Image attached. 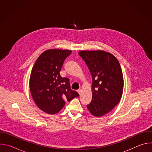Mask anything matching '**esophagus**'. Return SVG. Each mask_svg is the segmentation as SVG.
Segmentation results:
<instances>
[{
    "label": "esophagus",
    "mask_w": 152,
    "mask_h": 152,
    "mask_svg": "<svg viewBox=\"0 0 152 152\" xmlns=\"http://www.w3.org/2000/svg\"><path fill=\"white\" fill-rule=\"evenodd\" d=\"M77 92H78V93L80 95L81 93H82V90H81V89H79V90H77Z\"/></svg>",
    "instance_id": "esophagus-1"
}]
</instances>
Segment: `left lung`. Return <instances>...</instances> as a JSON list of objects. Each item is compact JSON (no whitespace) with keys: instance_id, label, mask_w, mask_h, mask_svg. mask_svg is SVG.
Here are the masks:
<instances>
[{"instance_id":"left-lung-1","label":"left lung","mask_w":152,"mask_h":152,"mask_svg":"<svg viewBox=\"0 0 152 152\" xmlns=\"http://www.w3.org/2000/svg\"><path fill=\"white\" fill-rule=\"evenodd\" d=\"M91 72L93 94L86 106L95 117L110 113L120 102L123 91V73L118 59L104 50H83L79 52Z\"/></svg>"}]
</instances>
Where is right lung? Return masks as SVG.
I'll use <instances>...</instances> for the list:
<instances>
[{"label":"right lung","mask_w":152,"mask_h":152,"mask_svg":"<svg viewBox=\"0 0 152 152\" xmlns=\"http://www.w3.org/2000/svg\"><path fill=\"white\" fill-rule=\"evenodd\" d=\"M70 50L52 49L43 52L37 59L29 79L30 91L37 106L49 114L59 113L66 104L79 94L71 90L69 79L59 74Z\"/></svg>","instance_id":"1"}]
</instances>
